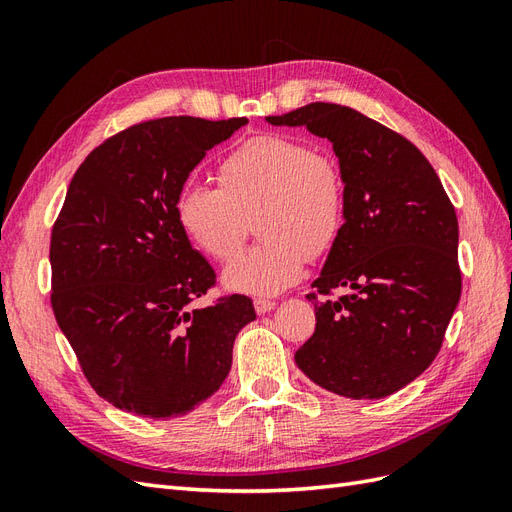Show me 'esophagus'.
<instances>
[{"label": "esophagus", "mask_w": 512, "mask_h": 512, "mask_svg": "<svg viewBox=\"0 0 512 512\" xmlns=\"http://www.w3.org/2000/svg\"><path fill=\"white\" fill-rule=\"evenodd\" d=\"M254 309H256L258 316H262V314L271 312V309H275V301H271V299H254Z\"/></svg>", "instance_id": "esophagus-1"}]
</instances>
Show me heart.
<instances>
[{
  "instance_id": "obj_1",
  "label": "heart",
  "mask_w": 512,
  "mask_h": 512,
  "mask_svg": "<svg viewBox=\"0 0 512 512\" xmlns=\"http://www.w3.org/2000/svg\"><path fill=\"white\" fill-rule=\"evenodd\" d=\"M220 185L188 181L175 200L181 230L211 260L239 252L245 218L260 213L267 243L237 256L222 273L232 292L271 297L297 284L309 256L337 243L346 222L342 170L297 138L262 134L232 149L220 164Z\"/></svg>"
}]
</instances>
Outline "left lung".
<instances>
[{
    "label": "left lung",
    "instance_id": "1",
    "mask_svg": "<svg viewBox=\"0 0 512 512\" xmlns=\"http://www.w3.org/2000/svg\"><path fill=\"white\" fill-rule=\"evenodd\" d=\"M329 138L346 183V222L316 292V331L294 354L322 389L380 399L433 363L461 297L455 207L408 138L348 106L314 102L267 117ZM347 294L327 300L331 289Z\"/></svg>",
    "mask_w": 512,
    "mask_h": 512
}]
</instances>
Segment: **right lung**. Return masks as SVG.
<instances>
[{
	"label": "right lung",
	"mask_w": 512,
	"mask_h": 512,
	"mask_svg": "<svg viewBox=\"0 0 512 512\" xmlns=\"http://www.w3.org/2000/svg\"><path fill=\"white\" fill-rule=\"evenodd\" d=\"M247 123L162 117L115 134L76 170L51 235L53 312L94 391L119 410L175 418L226 380L235 337L256 320L215 282L175 200L207 151Z\"/></svg>",
	"instance_id": "right-lung-1"
}]
</instances>
